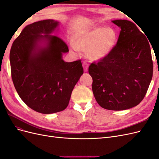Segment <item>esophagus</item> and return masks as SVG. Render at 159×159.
<instances>
[{
	"instance_id": "34e87169",
	"label": "esophagus",
	"mask_w": 159,
	"mask_h": 159,
	"mask_svg": "<svg viewBox=\"0 0 159 159\" xmlns=\"http://www.w3.org/2000/svg\"><path fill=\"white\" fill-rule=\"evenodd\" d=\"M83 68H84V70L85 72L88 71V64L86 61L83 62Z\"/></svg>"
}]
</instances>
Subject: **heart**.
<instances>
[{"mask_svg":"<svg viewBox=\"0 0 159 159\" xmlns=\"http://www.w3.org/2000/svg\"><path fill=\"white\" fill-rule=\"evenodd\" d=\"M117 39V33L113 28L92 26L76 34L70 47L75 52H86L90 60L98 61L111 54Z\"/></svg>","mask_w":159,"mask_h":159,"instance_id":"b5f03b06","label":"heart"}]
</instances>
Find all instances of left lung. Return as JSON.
<instances>
[{
	"mask_svg": "<svg viewBox=\"0 0 159 159\" xmlns=\"http://www.w3.org/2000/svg\"><path fill=\"white\" fill-rule=\"evenodd\" d=\"M121 28L111 54L89 67L94 97L101 107L121 111L136 106L143 99L152 78L149 42L131 21H111Z\"/></svg>",
	"mask_w": 159,
	"mask_h": 159,
	"instance_id": "1",
	"label": "left lung"
}]
</instances>
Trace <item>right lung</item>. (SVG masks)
Instances as JSON below:
<instances>
[{"label":"right lung","instance_id":"1","mask_svg":"<svg viewBox=\"0 0 159 159\" xmlns=\"http://www.w3.org/2000/svg\"><path fill=\"white\" fill-rule=\"evenodd\" d=\"M60 22L53 19L27 25L10 52L13 84L21 99L38 113L64 110L84 74L81 60L66 62L68 46L58 36Z\"/></svg>","mask_w":159,"mask_h":159}]
</instances>
